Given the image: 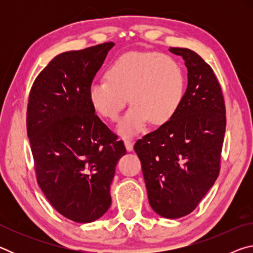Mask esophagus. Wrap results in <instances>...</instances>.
I'll list each match as a JSON object with an SVG mask.
<instances>
[{
  "instance_id": "34e87169",
  "label": "esophagus",
  "mask_w": 253,
  "mask_h": 253,
  "mask_svg": "<svg viewBox=\"0 0 253 253\" xmlns=\"http://www.w3.org/2000/svg\"><path fill=\"white\" fill-rule=\"evenodd\" d=\"M124 143H125V146H126L127 151L128 152L131 151L132 146H134V143H132L131 138H129V137H125V138H124Z\"/></svg>"
}]
</instances>
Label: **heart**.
<instances>
[{
    "mask_svg": "<svg viewBox=\"0 0 253 253\" xmlns=\"http://www.w3.org/2000/svg\"><path fill=\"white\" fill-rule=\"evenodd\" d=\"M107 79L93 81L89 99L102 116L116 121L129 96L132 106L119 122L123 134H135L146 123L163 125L181 106L185 92L182 66L158 52H130L118 58L106 72Z\"/></svg>",
    "mask_w": 253,
    "mask_h": 253,
    "instance_id": "b5f03b06",
    "label": "heart"
}]
</instances>
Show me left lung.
Masks as SVG:
<instances>
[{
  "mask_svg": "<svg viewBox=\"0 0 253 253\" xmlns=\"http://www.w3.org/2000/svg\"><path fill=\"white\" fill-rule=\"evenodd\" d=\"M187 88L176 114L137 140L148 201L157 214L177 219L190 214L219 176L226 116L222 88L200 55L186 48Z\"/></svg>",
  "mask_w": 253,
  "mask_h": 253,
  "instance_id": "8db88e82",
  "label": "left lung"
}]
</instances>
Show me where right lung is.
Here are the masks:
<instances>
[{"mask_svg":"<svg viewBox=\"0 0 253 253\" xmlns=\"http://www.w3.org/2000/svg\"><path fill=\"white\" fill-rule=\"evenodd\" d=\"M114 42L54 57L29 95L27 132L37 181L50 204L78 223L107 212L123 140L95 114L89 87Z\"/></svg>","mask_w":253,"mask_h":253,"instance_id":"add662e5","label":"right lung"}]
</instances>
